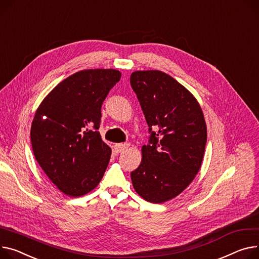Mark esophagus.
Instances as JSON below:
<instances>
[{"label":"esophagus","instance_id":"34e87169","mask_svg":"<svg viewBox=\"0 0 259 259\" xmlns=\"http://www.w3.org/2000/svg\"><path fill=\"white\" fill-rule=\"evenodd\" d=\"M130 145L129 144H115L114 145V150H115V152H117V153H120V152H123V151H125L126 149H128V147H129Z\"/></svg>","mask_w":259,"mask_h":259}]
</instances>
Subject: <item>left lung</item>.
<instances>
[{"instance_id": "1", "label": "left lung", "mask_w": 259, "mask_h": 259, "mask_svg": "<svg viewBox=\"0 0 259 259\" xmlns=\"http://www.w3.org/2000/svg\"><path fill=\"white\" fill-rule=\"evenodd\" d=\"M130 84L149 126V144L131 180L135 192L151 203L177 197L201 167L207 129L196 98L160 71H137Z\"/></svg>"}]
</instances>
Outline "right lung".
<instances>
[{
    "mask_svg": "<svg viewBox=\"0 0 259 259\" xmlns=\"http://www.w3.org/2000/svg\"><path fill=\"white\" fill-rule=\"evenodd\" d=\"M120 79L116 70H84L67 77L41 102L31 126L34 156L49 179L70 197L99 184L111 150L99 133L101 107Z\"/></svg>",
    "mask_w": 259,
    "mask_h": 259,
    "instance_id": "add662e5",
    "label": "right lung"
}]
</instances>
